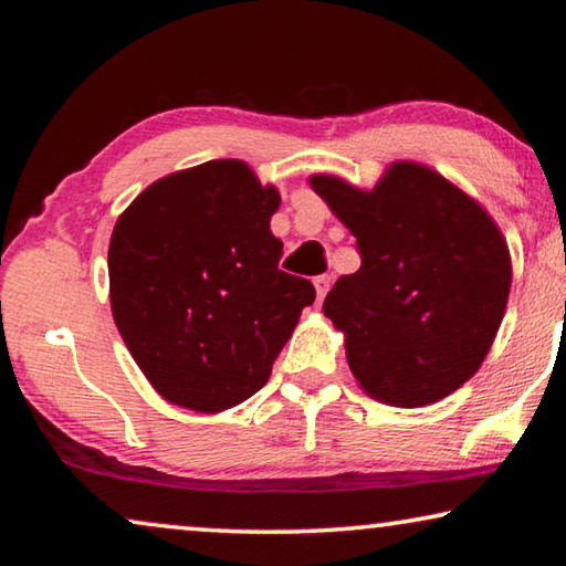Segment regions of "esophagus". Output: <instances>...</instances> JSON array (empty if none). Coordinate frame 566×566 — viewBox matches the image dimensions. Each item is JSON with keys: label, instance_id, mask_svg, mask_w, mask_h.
<instances>
[{"label": "esophagus", "instance_id": "esophagus-1", "mask_svg": "<svg viewBox=\"0 0 566 566\" xmlns=\"http://www.w3.org/2000/svg\"><path fill=\"white\" fill-rule=\"evenodd\" d=\"M314 290H317V300L322 302L324 296H327V292H329V284H332V276L329 274H319V276H314Z\"/></svg>", "mask_w": 566, "mask_h": 566}]
</instances>
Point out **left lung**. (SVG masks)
<instances>
[{
    "mask_svg": "<svg viewBox=\"0 0 566 566\" xmlns=\"http://www.w3.org/2000/svg\"><path fill=\"white\" fill-rule=\"evenodd\" d=\"M312 189L357 237L361 266L324 314L344 334L371 399L427 407L472 379L510 300V247L486 209L417 161H391L375 189L312 175Z\"/></svg>",
    "mask_w": 566,
    "mask_h": 566,
    "instance_id": "1",
    "label": "left lung"
}]
</instances>
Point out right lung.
I'll return each instance as SVG.
<instances>
[{"mask_svg": "<svg viewBox=\"0 0 566 566\" xmlns=\"http://www.w3.org/2000/svg\"><path fill=\"white\" fill-rule=\"evenodd\" d=\"M276 187L239 159H212L149 185L109 242L112 317L169 405L217 415L272 375L314 286L282 272Z\"/></svg>", "mask_w": 566, "mask_h": 566, "instance_id": "right-lung-1", "label": "right lung"}]
</instances>
